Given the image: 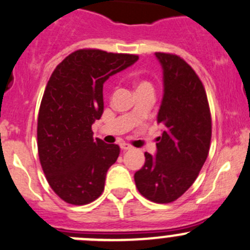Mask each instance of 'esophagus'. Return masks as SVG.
I'll return each instance as SVG.
<instances>
[{
  "label": "esophagus",
  "mask_w": 250,
  "mask_h": 250,
  "mask_svg": "<svg viewBox=\"0 0 250 250\" xmlns=\"http://www.w3.org/2000/svg\"><path fill=\"white\" fill-rule=\"evenodd\" d=\"M120 148L123 149V151H127V149H131L132 146H130L129 144H125V142H121V144H120Z\"/></svg>",
  "instance_id": "1"
}]
</instances>
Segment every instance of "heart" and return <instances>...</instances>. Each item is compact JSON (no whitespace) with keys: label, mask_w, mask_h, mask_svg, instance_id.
Here are the masks:
<instances>
[{"label":"heart","mask_w":250,"mask_h":250,"mask_svg":"<svg viewBox=\"0 0 250 250\" xmlns=\"http://www.w3.org/2000/svg\"><path fill=\"white\" fill-rule=\"evenodd\" d=\"M135 88H136V92L142 91V89H153L151 83L146 80H137L135 82Z\"/></svg>","instance_id":"obj_1"}]
</instances>
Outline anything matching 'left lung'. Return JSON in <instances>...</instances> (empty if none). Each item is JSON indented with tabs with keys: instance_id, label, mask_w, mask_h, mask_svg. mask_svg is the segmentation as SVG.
<instances>
[{
	"instance_id": "obj_1",
	"label": "left lung",
	"mask_w": 250,
	"mask_h": 250,
	"mask_svg": "<svg viewBox=\"0 0 250 250\" xmlns=\"http://www.w3.org/2000/svg\"><path fill=\"white\" fill-rule=\"evenodd\" d=\"M163 67L165 94L157 121L165 126L156 157L145 153L135 173L142 196L157 204L179 199L198 178L210 151L212 123L203 82L180 56L156 52Z\"/></svg>"
}]
</instances>
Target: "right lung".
<instances>
[{"label": "right lung", "instance_id": "obj_1", "mask_svg": "<svg viewBox=\"0 0 250 250\" xmlns=\"http://www.w3.org/2000/svg\"><path fill=\"white\" fill-rule=\"evenodd\" d=\"M139 60L132 54L80 49L51 73L38 115V153L47 183L71 205H85L104 190L120 147L93 139L104 110L103 83Z\"/></svg>", "mask_w": 250, "mask_h": 250}]
</instances>
